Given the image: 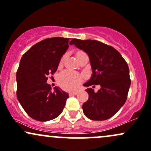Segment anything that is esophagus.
Segmentation results:
<instances>
[{
    "label": "esophagus",
    "mask_w": 151,
    "mask_h": 151,
    "mask_svg": "<svg viewBox=\"0 0 151 151\" xmlns=\"http://www.w3.org/2000/svg\"><path fill=\"white\" fill-rule=\"evenodd\" d=\"M78 93L77 91H73V92H70L69 93V96H76V94Z\"/></svg>",
    "instance_id": "34e87169"
}]
</instances>
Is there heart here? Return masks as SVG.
<instances>
[{"mask_svg": "<svg viewBox=\"0 0 151 151\" xmlns=\"http://www.w3.org/2000/svg\"><path fill=\"white\" fill-rule=\"evenodd\" d=\"M83 53H84L82 51L78 52L77 53V56ZM65 55H63L61 58L60 62H59V65H61L63 64L64 59H65ZM58 84L63 89L68 90V91H73V90L77 88L79 85L81 84V81H82V77L77 73L65 70L62 71L59 74L58 78Z\"/></svg>", "mask_w": 151, "mask_h": 151, "instance_id": "b5f03b06", "label": "heart"}]
</instances>
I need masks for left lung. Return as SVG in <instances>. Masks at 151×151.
Segmentation results:
<instances>
[{
    "mask_svg": "<svg viewBox=\"0 0 151 151\" xmlns=\"http://www.w3.org/2000/svg\"><path fill=\"white\" fill-rule=\"evenodd\" d=\"M70 44L83 50L90 58L93 74L84 86H101L98 92L92 88L86 90L88 99L82 106L85 116L93 121L111 118L126 101L130 86L128 64L116 49L98 40L74 38Z\"/></svg>",
    "mask_w": 151,
    "mask_h": 151,
    "instance_id": "left-lung-1",
    "label": "left lung"
}]
</instances>
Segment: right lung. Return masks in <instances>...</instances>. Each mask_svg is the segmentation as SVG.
<instances>
[{
	"instance_id": "obj_1",
	"label": "right lung",
	"mask_w": 151,
	"mask_h": 151,
	"mask_svg": "<svg viewBox=\"0 0 151 151\" xmlns=\"http://www.w3.org/2000/svg\"><path fill=\"white\" fill-rule=\"evenodd\" d=\"M70 38L44 39L22 56L16 72L17 98L30 118L48 121L63 111L68 94L47 83L48 76L57 70L62 55L69 47Z\"/></svg>"
}]
</instances>
